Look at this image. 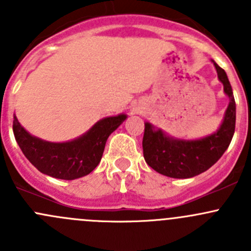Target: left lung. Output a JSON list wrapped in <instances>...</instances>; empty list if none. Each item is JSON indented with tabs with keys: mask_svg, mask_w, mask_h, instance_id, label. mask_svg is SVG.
<instances>
[{
	"mask_svg": "<svg viewBox=\"0 0 251 251\" xmlns=\"http://www.w3.org/2000/svg\"><path fill=\"white\" fill-rule=\"evenodd\" d=\"M214 65L229 98L221 126L212 135L187 141L170 137L151 124H144V160L156 173L173 178H191L211 168L228 148L235 128V100L226 72L215 62Z\"/></svg>",
	"mask_w": 251,
	"mask_h": 251,
	"instance_id": "left-lung-1",
	"label": "left lung"
}]
</instances>
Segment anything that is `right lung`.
Returning a JSON list of instances; mask_svg holds the SVG:
<instances>
[{
	"mask_svg": "<svg viewBox=\"0 0 251 251\" xmlns=\"http://www.w3.org/2000/svg\"><path fill=\"white\" fill-rule=\"evenodd\" d=\"M126 118L125 114H120L102 119L85 135L63 143L34 137L20 125L16 115L13 132L23 154L40 173L54 178L75 179L86 176L97 168L108 137Z\"/></svg>",
	"mask_w": 251,
	"mask_h": 251,
	"instance_id": "add662e5",
	"label": "right lung"
}]
</instances>
